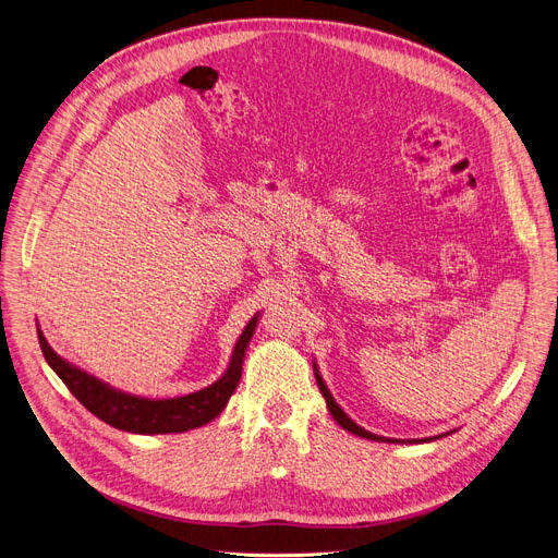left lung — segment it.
<instances>
[{"instance_id": "left-lung-1", "label": "left lung", "mask_w": 558, "mask_h": 558, "mask_svg": "<svg viewBox=\"0 0 558 558\" xmlns=\"http://www.w3.org/2000/svg\"><path fill=\"white\" fill-rule=\"evenodd\" d=\"M314 375H316V385H318V389H320V393H324V398H326V402H328V409H330V414H332V418L343 427V429H348V432H353V434H357V436H364V438H371V441H387V438H383V436H375V434H371V432H366L364 427H360L357 423H353L350 421L345 414H343V409L335 402V398H332V393L328 391V387H326V383H324V377L318 375V371H316V366H314Z\"/></svg>"}]
</instances>
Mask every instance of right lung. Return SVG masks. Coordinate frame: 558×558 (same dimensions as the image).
<instances>
[{
  "instance_id": "add662e5",
  "label": "right lung",
  "mask_w": 558,
  "mask_h": 558,
  "mask_svg": "<svg viewBox=\"0 0 558 558\" xmlns=\"http://www.w3.org/2000/svg\"><path fill=\"white\" fill-rule=\"evenodd\" d=\"M255 324H257V316L248 320L242 337L238 339V343H234L230 366L219 383L210 385L208 389H201L196 393L169 398V400H149V398H137L131 393L114 391L108 385L99 383L97 377L87 375L81 368L58 357L40 330H38V341L47 364L56 371L58 377L63 379L65 387L87 409V412H93L104 423L124 432L171 434V432H187V429L201 427L221 414V409L230 400L232 391L240 385L244 353L255 332Z\"/></svg>"
}]
</instances>
